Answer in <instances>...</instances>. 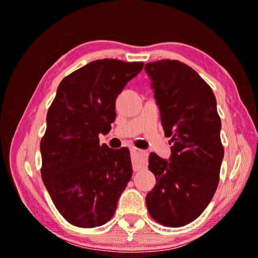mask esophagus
Instances as JSON below:
<instances>
[{"label": "esophagus", "mask_w": 258, "mask_h": 258, "mask_svg": "<svg viewBox=\"0 0 258 258\" xmlns=\"http://www.w3.org/2000/svg\"><path fill=\"white\" fill-rule=\"evenodd\" d=\"M130 153H132V157H133L134 170L135 171L140 170L141 168H143L144 165L147 164L148 154L146 151L137 149V148H132V149H130Z\"/></svg>", "instance_id": "esophagus-1"}]
</instances>
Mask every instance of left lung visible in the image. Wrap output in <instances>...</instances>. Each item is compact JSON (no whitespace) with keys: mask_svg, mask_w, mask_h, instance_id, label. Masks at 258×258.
<instances>
[{"mask_svg":"<svg viewBox=\"0 0 258 258\" xmlns=\"http://www.w3.org/2000/svg\"><path fill=\"white\" fill-rule=\"evenodd\" d=\"M146 72L172 144L169 160L150 154L156 184L147 208L157 223L183 227L203 213L220 181L224 149L216 98L195 70L176 59L147 63Z\"/></svg>","mask_w":258,"mask_h":258,"instance_id":"8db88e82","label":"left lung"}]
</instances>
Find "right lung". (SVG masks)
<instances>
[{
	"label": "right lung",
	"mask_w": 258,
	"mask_h": 258,
	"mask_svg": "<svg viewBox=\"0 0 258 258\" xmlns=\"http://www.w3.org/2000/svg\"><path fill=\"white\" fill-rule=\"evenodd\" d=\"M142 62L103 58L64 77L49 107L42 137L41 175L58 213L80 228L114 216L133 175L128 148L100 144L116 118L115 102Z\"/></svg>",
	"instance_id": "1"
}]
</instances>
